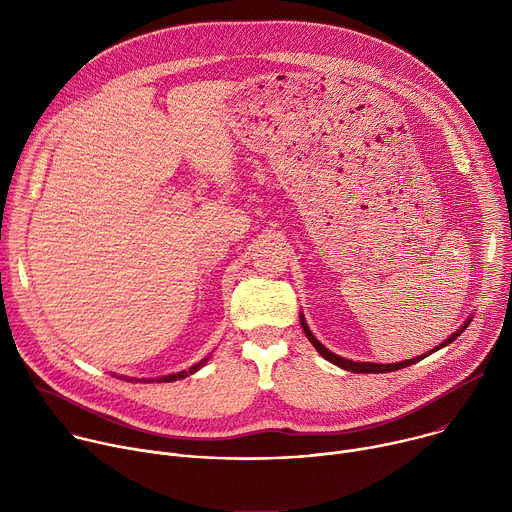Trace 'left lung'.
I'll return each instance as SVG.
<instances>
[{"instance_id":"1","label":"left lung","mask_w":512,"mask_h":512,"mask_svg":"<svg viewBox=\"0 0 512 512\" xmlns=\"http://www.w3.org/2000/svg\"><path fill=\"white\" fill-rule=\"evenodd\" d=\"M300 322H302V328H304V332H306V336H308V340L314 344V348L326 358V360H330V362H334L336 367H340V369H344V371H352V373H391V371H399V369H405V367H409V364H413V362H417V360H421L423 356H427V354H423V356H415V358H411V360H403V362H393V364H379V362H354V360H348V358H342V356H338V354H334V352H330L326 346H322L316 338H314V334L310 332V328H308V324H306V320L300 316ZM472 320H468L458 332H454L444 344H440L437 348H442V346H448L450 342H454L466 328H468V324H470ZM435 348V350H437Z\"/></svg>"}]
</instances>
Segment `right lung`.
Here are the masks:
<instances>
[{
    "mask_svg": "<svg viewBox=\"0 0 512 512\" xmlns=\"http://www.w3.org/2000/svg\"><path fill=\"white\" fill-rule=\"evenodd\" d=\"M206 362V358L202 360V362H198V364H194V367H190V371H182V373H176V375H168V377H162L160 381H178V379H184V377H188V375H192V373H196L202 364Z\"/></svg>",
    "mask_w": 512,
    "mask_h": 512,
    "instance_id": "add662e5",
    "label": "right lung"
}]
</instances>
